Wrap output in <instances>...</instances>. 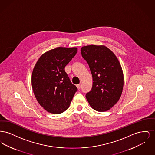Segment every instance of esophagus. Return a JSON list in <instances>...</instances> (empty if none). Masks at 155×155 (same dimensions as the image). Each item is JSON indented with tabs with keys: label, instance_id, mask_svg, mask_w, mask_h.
<instances>
[{
	"label": "esophagus",
	"instance_id": "1",
	"mask_svg": "<svg viewBox=\"0 0 155 155\" xmlns=\"http://www.w3.org/2000/svg\"><path fill=\"white\" fill-rule=\"evenodd\" d=\"M81 84H79L78 85H77V88H78V89H80L81 88Z\"/></svg>",
	"mask_w": 155,
	"mask_h": 155
}]
</instances>
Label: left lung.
I'll return each instance as SVG.
<instances>
[{"instance_id": "8db88e82", "label": "left lung", "mask_w": 155, "mask_h": 155, "mask_svg": "<svg viewBox=\"0 0 155 155\" xmlns=\"http://www.w3.org/2000/svg\"><path fill=\"white\" fill-rule=\"evenodd\" d=\"M82 56L88 64L93 84L86 98L97 111L110 110L120 99L124 85L121 64L114 53L104 45H90L81 48Z\"/></svg>"}]
</instances>
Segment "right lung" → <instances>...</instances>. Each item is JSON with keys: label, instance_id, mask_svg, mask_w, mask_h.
Wrapping results in <instances>:
<instances>
[{"label": "right lung", "instance_id": "right-lung-1", "mask_svg": "<svg viewBox=\"0 0 155 155\" xmlns=\"http://www.w3.org/2000/svg\"><path fill=\"white\" fill-rule=\"evenodd\" d=\"M77 52V48H56L42 54L34 66L32 90L38 102L49 113L66 110L77 91L64 70Z\"/></svg>", "mask_w": 155, "mask_h": 155}]
</instances>
